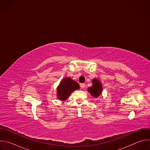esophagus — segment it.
<instances>
[{
    "label": "esophagus",
    "instance_id": "obj_1",
    "mask_svg": "<svg viewBox=\"0 0 150 150\" xmlns=\"http://www.w3.org/2000/svg\"><path fill=\"white\" fill-rule=\"evenodd\" d=\"M80 87L81 88H84L85 87V84L84 83H82L80 84Z\"/></svg>",
    "mask_w": 150,
    "mask_h": 150
}]
</instances>
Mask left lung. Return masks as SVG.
Returning <instances> with one entry per match:
<instances>
[{"label":"left lung","instance_id":"left-lung-1","mask_svg":"<svg viewBox=\"0 0 150 150\" xmlns=\"http://www.w3.org/2000/svg\"><path fill=\"white\" fill-rule=\"evenodd\" d=\"M92 86L88 87V91L94 98H97L103 91L102 84L97 78H94L92 80Z\"/></svg>","mask_w":150,"mask_h":150}]
</instances>
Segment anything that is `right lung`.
<instances>
[{
  "mask_svg": "<svg viewBox=\"0 0 150 150\" xmlns=\"http://www.w3.org/2000/svg\"><path fill=\"white\" fill-rule=\"evenodd\" d=\"M79 88V84L75 81L69 77L64 78L57 87V98L61 101H65L72 92Z\"/></svg>",
  "mask_w": 150,
  "mask_h": 150,
  "instance_id": "1",
  "label": "right lung"
}]
</instances>
